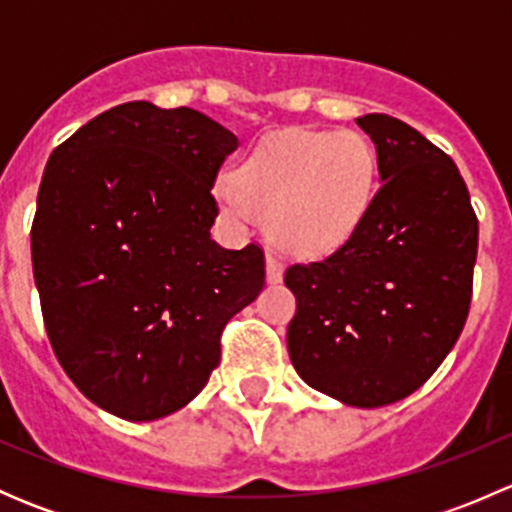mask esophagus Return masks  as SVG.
Instances as JSON below:
<instances>
[{
    "label": "esophagus",
    "instance_id": "esophagus-1",
    "mask_svg": "<svg viewBox=\"0 0 512 512\" xmlns=\"http://www.w3.org/2000/svg\"><path fill=\"white\" fill-rule=\"evenodd\" d=\"M282 275H285V267H282V260L277 252H267V282L277 285L282 282Z\"/></svg>",
    "mask_w": 512,
    "mask_h": 512
}]
</instances>
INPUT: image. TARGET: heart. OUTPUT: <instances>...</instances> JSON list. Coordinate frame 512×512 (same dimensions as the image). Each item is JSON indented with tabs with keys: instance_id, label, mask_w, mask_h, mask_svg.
<instances>
[{
	"instance_id": "heart-1",
	"label": "heart",
	"mask_w": 512,
	"mask_h": 512,
	"mask_svg": "<svg viewBox=\"0 0 512 512\" xmlns=\"http://www.w3.org/2000/svg\"><path fill=\"white\" fill-rule=\"evenodd\" d=\"M379 160L356 131L285 128L262 138L232 173L225 200L237 218L270 215L272 240L299 257L339 250L376 193Z\"/></svg>"
}]
</instances>
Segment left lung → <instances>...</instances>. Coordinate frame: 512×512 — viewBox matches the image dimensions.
Returning <instances> with one entry per match:
<instances>
[{
	"instance_id": "1",
	"label": "left lung",
	"mask_w": 512,
	"mask_h": 512,
	"mask_svg": "<svg viewBox=\"0 0 512 512\" xmlns=\"http://www.w3.org/2000/svg\"><path fill=\"white\" fill-rule=\"evenodd\" d=\"M356 123L376 146L381 188L339 250L287 267V349L312 389L376 409L426 384L461 337L478 218L456 163L416 128L386 113Z\"/></svg>"
}]
</instances>
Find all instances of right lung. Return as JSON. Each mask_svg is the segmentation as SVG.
<instances>
[{
  "instance_id": "add662e5",
  "label": "right lung",
  "mask_w": 512,
  "mask_h": 512,
  "mask_svg": "<svg viewBox=\"0 0 512 512\" xmlns=\"http://www.w3.org/2000/svg\"><path fill=\"white\" fill-rule=\"evenodd\" d=\"M235 133L193 108L103 111L46 163L32 265L51 349L108 414L183 409L220 364L225 324L265 287L260 245L225 250L210 188Z\"/></svg>"
}]
</instances>
